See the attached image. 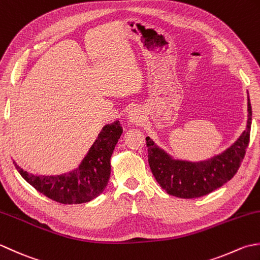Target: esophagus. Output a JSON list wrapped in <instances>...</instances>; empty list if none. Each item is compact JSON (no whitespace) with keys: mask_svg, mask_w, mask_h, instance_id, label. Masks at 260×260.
Masks as SVG:
<instances>
[{"mask_svg":"<svg viewBox=\"0 0 260 260\" xmlns=\"http://www.w3.org/2000/svg\"><path fill=\"white\" fill-rule=\"evenodd\" d=\"M128 118L132 124H139L142 121V113H141L140 109H138V108L131 109Z\"/></svg>","mask_w":260,"mask_h":260,"instance_id":"esophagus-1","label":"esophagus"}]
</instances>
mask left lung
Wrapping results in <instances>:
<instances>
[{
    "label": "left lung",
    "instance_id": "8db88e82",
    "mask_svg": "<svg viewBox=\"0 0 260 260\" xmlns=\"http://www.w3.org/2000/svg\"><path fill=\"white\" fill-rule=\"evenodd\" d=\"M251 126V104L248 96L247 128L234 145L219 155L202 161L174 159L146 138L148 162L156 181L169 195L195 199L213 192L235 176L245 157Z\"/></svg>",
    "mask_w": 260,
    "mask_h": 260
}]
</instances>
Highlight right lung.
Here are the masks:
<instances>
[{"label":"right lung","instance_id":"1","mask_svg":"<svg viewBox=\"0 0 260 260\" xmlns=\"http://www.w3.org/2000/svg\"><path fill=\"white\" fill-rule=\"evenodd\" d=\"M118 120L101 130L81 165L74 171L42 176L30 174L14 162V166L26 182L45 197L62 204L86 203L103 193L111 174V156L122 134Z\"/></svg>","mask_w":260,"mask_h":260}]
</instances>
